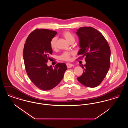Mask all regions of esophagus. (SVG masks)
I'll list each match as a JSON object with an SVG mask.
<instances>
[{"instance_id":"esophagus-1","label":"esophagus","mask_w":128,"mask_h":128,"mask_svg":"<svg viewBox=\"0 0 128 128\" xmlns=\"http://www.w3.org/2000/svg\"><path fill=\"white\" fill-rule=\"evenodd\" d=\"M66 65H67V67L68 68H70L72 67H73L74 65L72 64H70V63H67L66 64Z\"/></svg>"}]
</instances>
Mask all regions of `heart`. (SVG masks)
I'll return each instance as SVG.
<instances>
[{
	"label": "heart",
	"instance_id": "b5f03b06",
	"mask_svg": "<svg viewBox=\"0 0 128 128\" xmlns=\"http://www.w3.org/2000/svg\"><path fill=\"white\" fill-rule=\"evenodd\" d=\"M62 36L66 39L67 41L70 43L71 41H74L75 37L73 34L68 31H65L62 33ZM57 38L56 37H54L50 41L51 48L54 50L56 48V41ZM72 54V53L70 52H64L60 56V59L62 60L68 61L70 59V56Z\"/></svg>",
	"mask_w": 128,
	"mask_h": 128
}]
</instances>
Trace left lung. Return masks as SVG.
Wrapping results in <instances>:
<instances>
[{
    "label": "left lung",
    "instance_id": "1",
    "mask_svg": "<svg viewBox=\"0 0 128 128\" xmlns=\"http://www.w3.org/2000/svg\"><path fill=\"white\" fill-rule=\"evenodd\" d=\"M76 34L79 39L78 55L85 56L82 74L77 78L80 84L94 88L103 80L110 67V46L102 34L92 27H80Z\"/></svg>",
    "mask_w": 128,
    "mask_h": 128
}]
</instances>
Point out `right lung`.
<instances>
[{
  "mask_svg": "<svg viewBox=\"0 0 128 128\" xmlns=\"http://www.w3.org/2000/svg\"><path fill=\"white\" fill-rule=\"evenodd\" d=\"M56 34L54 30L36 29L29 35L24 44L23 58L26 72L34 84L44 91L58 85L67 70L64 63H58L54 68L47 65L53 53L50 41Z\"/></svg>",
  "mask_w": 128,
  "mask_h": 128,
  "instance_id": "1",
  "label": "right lung"
}]
</instances>
